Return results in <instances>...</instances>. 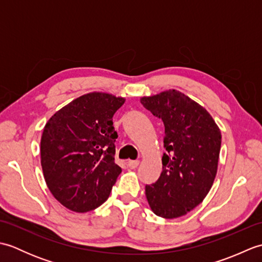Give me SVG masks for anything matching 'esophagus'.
Masks as SVG:
<instances>
[{
  "mask_svg": "<svg viewBox=\"0 0 262 262\" xmlns=\"http://www.w3.org/2000/svg\"><path fill=\"white\" fill-rule=\"evenodd\" d=\"M138 164H140V161L138 160H130V161H128V163H127V165L129 166L130 169H136Z\"/></svg>",
  "mask_w": 262,
  "mask_h": 262,
  "instance_id": "34e87169",
  "label": "esophagus"
}]
</instances>
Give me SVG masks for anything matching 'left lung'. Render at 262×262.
<instances>
[{
    "instance_id": "1",
    "label": "left lung",
    "mask_w": 262,
    "mask_h": 262,
    "mask_svg": "<svg viewBox=\"0 0 262 262\" xmlns=\"http://www.w3.org/2000/svg\"><path fill=\"white\" fill-rule=\"evenodd\" d=\"M164 125L162 172L145 186L155 215L177 219L207 196L217 172L221 130L205 108L177 90L141 99Z\"/></svg>"
}]
</instances>
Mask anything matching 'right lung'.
<instances>
[{
  "label": "right lung",
  "mask_w": 262,
  "mask_h": 262,
  "mask_svg": "<svg viewBox=\"0 0 262 262\" xmlns=\"http://www.w3.org/2000/svg\"><path fill=\"white\" fill-rule=\"evenodd\" d=\"M125 102L92 92L57 111L43 128L40 155L43 177L58 202L77 213L108 199L121 168L115 163L113 117Z\"/></svg>",
  "instance_id": "obj_1"
}]
</instances>
